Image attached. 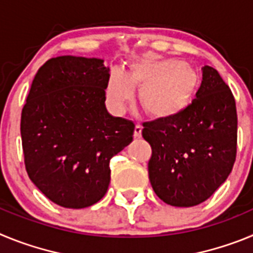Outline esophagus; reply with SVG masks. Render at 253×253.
Instances as JSON below:
<instances>
[{
  "mask_svg": "<svg viewBox=\"0 0 253 253\" xmlns=\"http://www.w3.org/2000/svg\"><path fill=\"white\" fill-rule=\"evenodd\" d=\"M142 137V125L137 124L135 125V128H134V138H140Z\"/></svg>",
  "mask_w": 253,
  "mask_h": 253,
  "instance_id": "esophagus-1",
  "label": "esophagus"
}]
</instances>
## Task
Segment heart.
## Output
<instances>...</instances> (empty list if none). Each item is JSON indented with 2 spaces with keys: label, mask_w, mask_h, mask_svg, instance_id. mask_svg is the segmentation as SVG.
Listing matches in <instances>:
<instances>
[{
  "label": "heart",
  "mask_w": 253,
  "mask_h": 253,
  "mask_svg": "<svg viewBox=\"0 0 253 253\" xmlns=\"http://www.w3.org/2000/svg\"><path fill=\"white\" fill-rule=\"evenodd\" d=\"M198 72L190 64L169 58H139L130 62L126 72L110 73L106 87L109 106L124 113L134 90L140 88L138 102L153 119L178 115L193 101L199 88Z\"/></svg>",
  "instance_id": "heart-1"
}]
</instances>
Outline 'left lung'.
Returning a JSON list of instances; mask_svg holds the SVG:
<instances>
[{
	"instance_id": "8db88e82",
	"label": "left lung",
	"mask_w": 253,
	"mask_h": 253,
	"mask_svg": "<svg viewBox=\"0 0 253 253\" xmlns=\"http://www.w3.org/2000/svg\"><path fill=\"white\" fill-rule=\"evenodd\" d=\"M143 126V138L152 147L149 181L166 204L187 208L205 202L233 169L236 101L213 67H203L196 97L182 113Z\"/></svg>"
}]
</instances>
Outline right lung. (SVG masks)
I'll use <instances>...</instances> for the list:
<instances>
[{
  "mask_svg": "<svg viewBox=\"0 0 253 253\" xmlns=\"http://www.w3.org/2000/svg\"><path fill=\"white\" fill-rule=\"evenodd\" d=\"M110 69L99 58H51L40 67L21 113L26 172L55 204L91 207L110 184V160L133 140V122L105 106Z\"/></svg>",
  "mask_w": 253,
  "mask_h": 253,
  "instance_id": "obj_1",
  "label": "right lung"
}]
</instances>
